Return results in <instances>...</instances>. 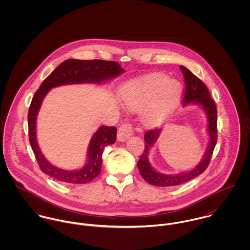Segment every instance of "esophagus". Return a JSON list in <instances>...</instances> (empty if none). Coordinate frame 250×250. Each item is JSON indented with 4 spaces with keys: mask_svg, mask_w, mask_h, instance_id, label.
<instances>
[{
    "mask_svg": "<svg viewBox=\"0 0 250 250\" xmlns=\"http://www.w3.org/2000/svg\"><path fill=\"white\" fill-rule=\"evenodd\" d=\"M134 129L133 126L131 124H123L119 127L118 131H117V139L119 142H124L127 139H129L132 135H133Z\"/></svg>",
    "mask_w": 250,
    "mask_h": 250,
    "instance_id": "1",
    "label": "esophagus"
}]
</instances>
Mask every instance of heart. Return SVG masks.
<instances>
[{"label":"heart","mask_w":250,"mask_h":250,"mask_svg":"<svg viewBox=\"0 0 250 250\" xmlns=\"http://www.w3.org/2000/svg\"><path fill=\"white\" fill-rule=\"evenodd\" d=\"M183 84L176 79L164 74L144 78L124 90L121 95L126 107L132 111L142 110V120L149 126L165 121L178 106Z\"/></svg>","instance_id":"1"}]
</instances>
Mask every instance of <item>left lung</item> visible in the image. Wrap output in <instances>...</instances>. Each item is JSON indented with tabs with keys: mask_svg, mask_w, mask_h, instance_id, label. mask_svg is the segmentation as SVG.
<instances>
[{
	"mask_svg": "<svg viewBox=\"0 0 250 250\" xmlns=\"http://www.w3.org/2000/svg\"><path fill=\"white\" fill-rule=\"evenodd\" d=\"M180 69L184 75L185 83H186L183 105L186 106L188 104H196L201 106L204 109L207 116V120H208L207 132L209 135V144L206 149V152L203 155L202 160L194 168L187 172H182L174 175L164 174V173H160L159 171H156L153 168V167L149 163V158H148L149 151L160 138L162 129H154L146 132L144 134V141L146 143L145 149L143 151L141 159L138 162V168L143 179L150 185H153L156 187L178 186L180 184L188 182L200 175L201 173H203L208 167V165L213 155V151L217 140V130H216L217 111H216L215 103L211 98L210 91L208 90L205 83L199 78H197L194 74L189 71L188 68L180 65Z\"/></svg>",
	"mask_w": 250,
	"mask_h": 250,
	"instance_id": "obj_1",
	"label": "left lung"
}]
</instances>
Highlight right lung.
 <instances>
[{"instance_id": "obj_1", "label": "right lung", "mask_w": 250, "mask_h": 250, "mask_svg": "<svg viewBox=\"0 0 250 250\" xmlns=\"http://www.w3.org/2000/svg\"><path fill=\"white\" fill-rule=\"evenodd\" d=\"M124 69L115 62L101 60H67L59 65L41 83L33 97L28 113L29 139L40 169L52 178L68 184H86L97 177L102 168V155L105 147L116 140L115 127L101 126L92 136L87 148L86 164L80 169L66 170L50 164L42 154L36 140V117L51 88L64 84L101 83L122 74Z\"/></svg>"}]
</instances>
